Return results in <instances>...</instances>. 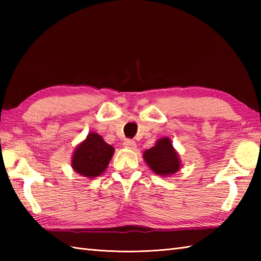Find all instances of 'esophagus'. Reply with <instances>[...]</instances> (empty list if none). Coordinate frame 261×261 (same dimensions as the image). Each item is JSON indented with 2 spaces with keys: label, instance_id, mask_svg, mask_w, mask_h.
Returning <instances> with one entry per match:
<instances>
[{
  "label": "esophagus",
  "instance_id": "34e87169",
  "mask_svg": "<svg viewBox=\"0 0 261 261\" xmlns=\"http://www.w3.org/2000/svg\"><path fill=\"white\" fill-rule=\"evenodd\" d=\"M123 145H124L125 148H129V149H135L136 148V142L134 140H131V139H125L124 142H123Z\"/></svg>",
  "mask_w": 261,
  "mask_h": 261
}]
</instances>
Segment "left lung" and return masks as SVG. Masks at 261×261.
Here are the masks:
<instances>
[{
    "mask_svg": "<svg viewBox=\"0 0 261 261\" xmlns=\"http://www.w3.org/2000/svg\"><path fill=\"white\" fill-rule=\"evenodd\" d=\"M143 158L154 173L162 176L174 174L180 167L178 156L169 138L158 140L156 146L145 151Z\"/></svg>",
    "mask_w": 261,
    "mask_h": 261,
    "instance_id": "8db88e82",
    "label": "left lung"
}]
</instances>
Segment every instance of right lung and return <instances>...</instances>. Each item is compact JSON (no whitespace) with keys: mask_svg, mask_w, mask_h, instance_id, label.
I'll return each instance as SVG.
<instances>
[{"mask_svg":"<svg viewBox=\"0 0 261 261\" xmlns=\"http://www.w3.org/2000/svg\"><path fill=\"white\" fill-rule=\"evenodd\" d=\"M113 152L112 146L108 145L101 136L92 132L76 148L71 159V167L87 178H94L107 169Z\"/></svg>","mask_w":261,"mask_h":261,"instance_id":"add662e5","label":"right lung"}]
</instances>
